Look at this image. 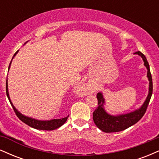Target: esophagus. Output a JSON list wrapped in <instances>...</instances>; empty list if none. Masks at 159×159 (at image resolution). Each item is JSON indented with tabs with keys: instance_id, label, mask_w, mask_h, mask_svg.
<instances>
[{
	"instance_id": "esophagus-1",
	"label": "esophagus",
	"mask_w": 159,
	"mask_h": 159,
	"mask_svg": "<svg viewBox=\"0 0 159 159\" xmlns=\"http://www.w3.org/2000/svg\"><path fill=\"white\" fill-rule=\"evenodd\" d=\"M81 90L84 94H88L90 92V88L89 86L87 85H82L81 86Z\"/></svg>"
}]
</instances>
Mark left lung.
Returning a JSON list of instances; mask_svg holds the SVG:
<instances>
[{
	"instance_id": "8db88e82",
	"label": "left lung",
	"mask_w": 159,
	"mask_h": 159,
	"mask_svg": "<svg viewBox=\"0 0 159 159\" xmlns=\"http://www.w3.org/2000/svg\"><path fill=\"white\" fill-rule=\"evenodd\" d=\"M134 54L141 57L144 63L143 64L147 69V76L149 80V92L147 97L139 108L132 112L124 114L111 115L105 111V107H104L105 100L102 93H98L96 96L98 99V107L93 114V119L96 126L104 132L111 133L121 132L134 125L143 117L150 101L152 94V79L150 73V69H149V65L146 57L141 52H137Z\"/></svg>"
}]
</instances>
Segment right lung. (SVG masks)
<instances>
[{
	"label": "right lung",
	"mask_w": 159,
	"mask_h": 159,
	"mask_svg": "<svg viewBox=\"0 0 159 159\" xmlns=\"http://www.w3.org/2000/svg\"><path fill=\"white\" fill-rule=\"evenodd\" d=\"M19 52V51H18ZM18 52H16V54H14V56L12 57V59L14 58V57L16 55ZM12 61H11L10 66H9V68H8V72L10 70V65L11 63H12ZM6 92H7V98H8L9 101L12 105V108H13L14 111L17 115L18 117L19 118L23 123H25V124H27V125L29 126L34 128V129H39V130H46V131H52V130H54V129H58L59 127L62 126V125L64 124L66 122L67 119H68L69 116H66L64 118H61V119H53V120H36L34 119V118L32 117H29V116H25L21 114V112H19L17 109L16 108L15 106L13 105L12 102H11L10 97V95H9V91H8V83H7H7H6Z\"/></svg>",
	"instance_id": "add662e5"
}]
</instances>
